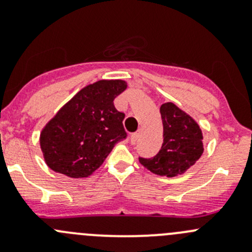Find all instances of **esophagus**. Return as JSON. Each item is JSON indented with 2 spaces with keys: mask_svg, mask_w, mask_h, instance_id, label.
<instances>
[{
  "mask_svg": "<svg viewBox=\"0 0 252 252\" xmlns=\"http://www.w3.org/2000/svg\"><path fill=\"white\" fill-rule=\"evenodd\" d=\"M139 135H140V133H139V131H136V133H133L130 135V142L131 144H136V141H138V139H139Z\"/></svg>",
  "mask_w": 252,
  "mask_h": 252,
  "instance_id": "1",
  "label": "esophagus"
}]
</instances>
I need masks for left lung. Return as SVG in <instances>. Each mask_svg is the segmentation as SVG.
<instances>
[{
	"mask_svg": "<svg viewBox=\"0 0 252 252\" xmlns=\"http://www.w3.org/2000/svg\"><path fill=\"white\" fill-rule=\"evenodd\" d=\"M159 112L163 123V144L156 156L139 157V162L152 173L175 177L184 173L201 157L202 133L196 122L174 103H163Z\"/></svg>",
	"mask_w": 252,
	"mask_h": 252,
	"instance_id": "8db88e82",
	"label": "left lung"
}]
</instances>
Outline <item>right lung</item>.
Segmentation results:
<instances>
[{
	"label": "right lung",
	"mask_w": 252,
	"mask_h": 252,
	"mask_svg": "<svg viewBox=\"0 0 252 252\" xmlns=\"http://www.w3.org/2000/svg\"><path fill=\"white\" fill-rule=\"evenodd\" d=\"M123 80H100L80 90L45 126L40 138L51 169L72 178L98 168L117 142L126 140V114L113 100L126 90Z\"/></svg>",
	"instance_id": "right-lung-1"
}]
</instances>
